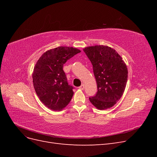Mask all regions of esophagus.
Masks as SVG:
<instances>
[{"mask_svg": "<svg viewBox=\"0 0 157 157\" xmlns=\"http://www.w3.org/2000/svg\"><path fill=\"white\" fill-rule=\"evenodd\" d=\"M78 88L80 89V90H84V84H82L81 86H80L79 87H78Z\"/></svg>", "mask_w": 157, "mask_h": 157, "instance_id": "1", "label": "esophagus"}]
</instances>
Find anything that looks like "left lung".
I'll use <instances>...</instances> for the list:
<instances>
[{
    "mask_svg": "<svg viewBox=\"0 0 157 157\" xmlns=\"http://www.w3.org/2000/svg\"><path fill=\"white\" fill-rule=\"evenodd\" d=\"M84 52L93 65L96 94L90 101L98 109L113 107L122 97L128 80L127 67L117 52L107 46L86 47Z\"/></svg>",
    "mask_w": 157,
    "mask_h": 157,
    "instance_id": "1",
    "label": "left lung"
}]
</instances>
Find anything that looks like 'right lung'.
Segmentation results:
<instances>
[{
  "mask_svg": "<svg viewBox=\"0 0 157 157\" xmlns=\"http://www.w3.org/2000/svg\"><path fill=\"white\" fill-rule=\"evenodd\" d=\"M80 51L73 47L59 46L46 52L37 61L33 82L40 100L49 109L61 111L73 96V86L68 84L63 64Z\"/></svg>",
  "mask_w": 157,
  "mask_h": 157,
  "instance_id": "right-lung-1",
  "label": "right lung"
}]
</instances>
